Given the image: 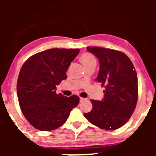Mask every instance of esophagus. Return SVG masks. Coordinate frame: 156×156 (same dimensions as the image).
<instances>
[{
  "instance_id": "1",
  "label": "esophagus",
  "mask_w": 156,
  "mask_h": 156,
  "mask_svg": "<svg viewBox=\"0 0 156 156\" xmlns=\"http://www.w3.org/2000/svg\"><path fill=\"white\" fill-rule=\"evenodd\" d=\"M85 100H86V98H80V102H82V101H85Z\"/></svg>"
}]
</instances>
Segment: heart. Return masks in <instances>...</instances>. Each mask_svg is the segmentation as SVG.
Wrapping results in <instances>:
<instances>
[{
  "label": "heart",
  "mask_w": 156,
  "mask_h": 156,
  "mask_svg": "<svg viewBox=\"0 0 156 156\" xmlns=\"http://www.w3.org/2000/svg\"><path fill=\"white\" fill-rule=\"evenodd\" d=\"M80 61L83 63V65H86V64L92 63V62H96L95 58L93 55L91 54V53H83V55L80 56Z\"/></svg>",
  "instance_id": "b5f03b06"
}]
</instances>
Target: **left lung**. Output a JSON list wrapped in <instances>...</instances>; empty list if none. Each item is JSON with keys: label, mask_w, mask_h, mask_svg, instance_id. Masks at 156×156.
<instances>
[{"label": "left lung", "mask_w": 156, "mask_h": 156, "mask_svg": "<svg viewBox=\"0 0 156 156\" xmlns=\"http://www.w3.org/2000/svg\"><path fill=\"white\" fill-rule=\"evenodd\" d=\"M99 60L96 80L105 85L101 101L91 100L92 109L84 117L98 128L116 130L131 117L138 100V78L131 61L125 53L108 48L87 47Z\"/></svg>", "instance_id": "8db88e82"}]
</instances>
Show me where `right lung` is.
I'll return each mask as SVG.
<instances>
[{
	"mask_svg": "<svg viewBox=\"0 0 156 156\" xmlns=\"http://www.w3.org/2000/svg\"><path fill=\"white\" fill-rule=\"evenodd\" d=\"M79 52L49 49L33 55L21 67L17 83L19 104L27 120L37 129L58 128L79 103L78 96L55 93L56 86L67 78L66 72Z\"/></svg>",
	"mask_w": 156,
	"mask_h": 156,
	"instance_id": "add662e5",
	"label": "right lung"
}]
</instances>
